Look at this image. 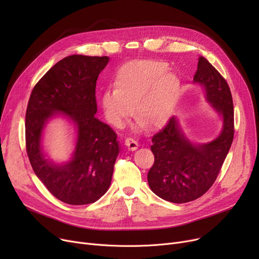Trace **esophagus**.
Instances as JSON below:
<instances>
[{
    "label": "esophagus",
    "instance_id": "obj_1",
    "mask_svg": "<svg viewBox=\"0 0 259 259\" xmlns=\"http://www.w3.org/2000/svg\"><path fill=\"white\" fill-rule=\"evenodd\" d=\"M125 145L127 146V148L129 149L130 151H135L139 148V144L137 141H134L132 139H126L125 141Z\"/></svg>",
    "mask_w": 259,
    "mask_h": 259
}]
</instances>
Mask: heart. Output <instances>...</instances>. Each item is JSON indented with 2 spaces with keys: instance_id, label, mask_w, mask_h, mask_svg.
Returning a JSON list of instances; mask_svg holds the SVG:
<instances>
[{
  "instance_id": "heart-1",
  "label": "heart",
  "mask_w": 259,
  "mask_h": 259,
  "mask_svg": "<svg viewBox=\"0 0 259 259\" xmlns=\"http://www.w3.org/2000/svg\"><path fill=\"white\" fill-rule=\"evenodd\" d=\"M168 64L141 60L122 66L115 76V87L107 88L101 97L106 119L121 128L134 113L140 120L135 131L146 125L153 129L164 127L171 119L181 98L182 81Z\"/></svg>"
}]
</instances>
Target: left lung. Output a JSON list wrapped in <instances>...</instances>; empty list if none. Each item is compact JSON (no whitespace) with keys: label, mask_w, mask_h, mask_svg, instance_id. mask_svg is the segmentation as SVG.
I'll use <instances>...</instances> for the list:
<instances>
[{"label":"left lung","mask_w":259,"mask_h":259,"mask_svg":"<svg viewBox=\"0 0 259 259\" xmlns=\"http://www.w3.org/2000/svg\"><path fill=\"white\" fill-rule=\"evenodd\" d=\"M193 83L203 90L206 101L222 117V130L214 140L196 144L172 116L167 126L152 138L154 164L148 184L158 197L174 203L192 201L214 184L234 137L233 101L226 79L205 59H198Z\"/></svg>","instance_id":"8db88e82"}]
</instances>
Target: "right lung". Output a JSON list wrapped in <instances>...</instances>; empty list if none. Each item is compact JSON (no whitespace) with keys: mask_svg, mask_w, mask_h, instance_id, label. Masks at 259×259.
<instances>
[{"mask_svg":"<svg viewBox=\"0 0 259 259\" xmlns=\"http://www.w3.org/2000/svg\"><path fill=\"white\" fill-rule=\"evenodd\" d=\"M108 57L69 56L34 86L26 110V149L31 167L49 192L68 205H87L111 184L119 153L117 135L95 113V87ZM63 117L75 129V147L67 162L56 163L44 150L48 122Z\"/></svg>","mask_w":259,"mask_h":259,"instance_id":"1","label":"right lung"}]
</instances>
